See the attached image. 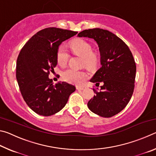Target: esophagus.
<instances>
[{"label":"esophagus","instance_id":"obj_1","mask_svg":"<svg viewBox=\"0 0 156 156\" xmlns=\"http://www.w3.org/2000/svg\"><path fill=\"white\" fill-rule=\"evenodd\" d=\"M76 89H77L78 90H83L84 87L83 86H76Z\"/></svg>","mask_w":156,"mask_h":156}]
</instances>
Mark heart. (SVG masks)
<instances>
[{"label": "heart", "mask_w": 156, "mask_h": 156, "mask_svg": "<svg viewBox=\"0 0 156 156\" xmlns=\"http://www.w3.org/2000/svg\"><path fill=\"white\" fill-rule=\"evenodd\" d=\"M74 54L83 57V62L88 67H93L97 62V56L92 53V47L90 43L83 39L73 41L70 45ZM57 61L60 66H65L69 58V54L64 47L60 46L57 51ZM62 78L64 80L70 83L80 84L88 78L87 73L83 70L68 68L62 73Z\"/></svg>", "instance_id": "1"}]
</instances>
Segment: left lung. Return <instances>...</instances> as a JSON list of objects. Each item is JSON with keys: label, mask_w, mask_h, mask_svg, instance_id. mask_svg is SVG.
I'll use <instances>...</instances> for the list:
<instances>
[{"label": "left lung", "mask_w": 156, "mask_h": 156, "mask_svg": "<svg viewBox=\"0 0 156 156\" xmlns=\"http://www.w3.org/2000/svg\"><path fill=\"white\" fill-rule=\"evenodd\" d=\"M78 36L93 38L100 54L101 66L90 82L103 84L99 91L93 89L96 95L87 106L97 115L112 117L125 109L133 95L136 73L133 55L125 42L108 30L89 29Z\"/></svg>", "instance_id": "8db88e82"}]
</instances>
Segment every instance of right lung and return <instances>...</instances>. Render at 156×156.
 <instances>
[{
	"instance_id": "add662e5",
	"label": "right lung",
	"mask_w": 156,
	"mask_h": 156,
	"mask_svg": "<svg viewBox=\"0 0 156 156\" xmlns=\"http://www.w3.org/2000/svg\"><path fill=\"white\" fill-rule=\"evenodd\" d=\"M77 31L49 27L38 31L23 47L16 61V79L23 99L39 115L49 116L65 106L74 85L59 82L55 85L49 72L57 65V51L63 41Z\"/></svg>"
}]
</instances>
